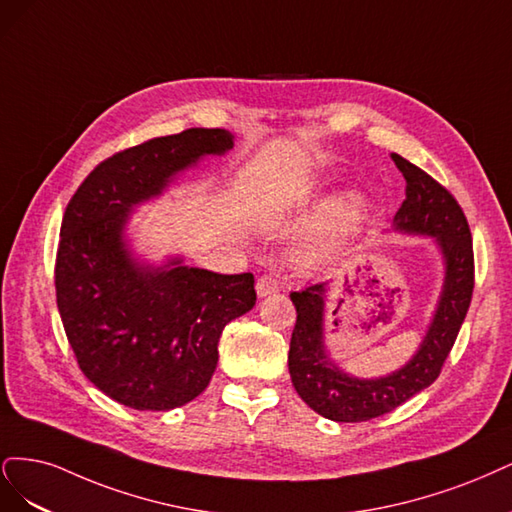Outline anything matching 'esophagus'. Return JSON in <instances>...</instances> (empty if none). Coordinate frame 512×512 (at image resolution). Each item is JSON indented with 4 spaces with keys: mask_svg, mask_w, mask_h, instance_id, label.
Returning a JSON list of instances; mask_svg holds the SVG:
<instances>
[{
    "mask_svg": "<svg viewBox=\"0 0 512 512\" xmlns=\"http://www.w3.org/2000/svg\"><path fill=\"white\" fill-rule=\"evenodd\" d=\"M278 287H280V283H278V278H276L274 274H263V276H259V278H257V285H255L259 298H266V295L276 293Z\"/></svg>",
    "mask_w": 512,
    "mask_h": 512,
    "instance_id": "34e87169",
    "label": "esophagus"
}]
</instances>
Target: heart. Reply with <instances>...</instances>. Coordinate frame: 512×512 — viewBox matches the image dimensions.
Instances as JSON below:
<instances>
[{"instance_id": "obj_1", "label": "heart", "mask_w": 512, "mask_h": 512, "mask_svg": "<svg viewBox=\"0 0 512 512\" xmlns=\"http://www.w3.org/2000/svg\"><path fill=\"white\" fill-rule=\"evenodd\" d=\"M361 214H364V208H361V202L355 200V197H349V200H344L340 204L332 200L319 204L315 223L323 229L317 244L308 251V259L319 261L332 255V251L336 249V240L351 232V229L361 221Z\"/></svg>"}]
</instances>
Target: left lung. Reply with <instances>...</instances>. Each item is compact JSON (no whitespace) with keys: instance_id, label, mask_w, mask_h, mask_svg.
I'll return each mask as SVG.
<instances>
[{"instance_id":"left-lung-1","label":"left lung","mask_w":512,"mask_h":512,"mask_svg":"<svg viewBox=\"0 0 512 512\" xmlns=\"http://www.w3.org/2000/svg\"><path fill=\"white\" fill-rule=\"evenodd\" d=\"M391 159L406 178V200L395 212L393 232L434 240L444 263L442 289L415 355L402 368L376 378L344 372L329 357L325 346L329 283L291 293L298 312L289 344L291 383L312 410L338 423H359L387 415L430 387L453 349L472 300L474 253L464 210L447 189L415 163L395 153Z\"/></svg>"}]
</instances>
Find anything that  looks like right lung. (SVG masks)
Returning a JSON list of instances; mask_svg holds the SVG:
<instances>
[{
    "label": "right lung",
    "mask_w": 512,
    "mask_h": 512,
    "mask_svg": "<svg viewBox=\"0 0 512 512\" xmlns=\"http://www.w3.org/2000/svg\"><path fill=\"white\" fill-rule=\"evenodd\" d=\"M234 148L225 129L191 127L102 161L61 223L57 306L78 366L108 398L136 410H172L200 395L217 370L223 327L257 300L255 278L217 274L131 251L127 223L204 157Z\"/></svg>",
    "instance_id": "obj_1"
}]
</instances>
